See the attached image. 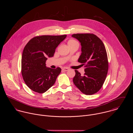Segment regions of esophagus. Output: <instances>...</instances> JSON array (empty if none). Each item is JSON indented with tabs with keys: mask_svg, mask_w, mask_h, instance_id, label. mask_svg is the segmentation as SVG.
Wrapping results in <instances>:
<instances>
[{
	"mask_svg": "<svg viewBox=\"0 0 133 133\" xmlns=\"http://www.w3.org/2000/svg\"><path fill=\"white\" fill-rule=\"evenodd\" d=\"M62 70L63 71H64V72H66V71H68L69 70V69L68 68H63L62 69Z\"/></svg>",
	"mask_w": 133,
	"mask_h": 133,
	"instance_id": "obj_1",
	"label": "esophagus"
}]
</instances>
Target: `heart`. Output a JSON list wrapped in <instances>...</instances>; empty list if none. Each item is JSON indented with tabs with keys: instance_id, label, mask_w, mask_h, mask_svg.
<instances>
[{
	"instance_id": "heart-1",
	"label": "heart",
	"mask_w": 133,
	"mask_h": 133,
	"mask_svg": "<svg viewBox=\"0 0 133 133\" xmlns=\"http://www.w3.org/2000/svg\"><path fill=\"white\" fill-rule=\"evenodd\" d=\"M68 44L70 48H71V47H72V46H73L75 45L78 44V43L76 40H74V39H70L68 41Z\"/></svg>"
}]
</instances>
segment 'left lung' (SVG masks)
Masks as SVG:
<instances>
[{"label": "left lung", "mask_w": 133, "mask_h": 133, "mask_svg": "<svg viewBox=\"0 0 133 133\" xmlns=\"http://www.w3.org/2000/svg\"><path fill=\"white\" fill-rule=\"evenodd\" d=\"M72 36L81 43L82 53L78 61L85 67L83 75L75 70L73 82L85 95L94 94L102 88L108 72L109 62L105 46L94 34H74Z\"/></svg>", "instance_id": "8db88e82"}]
</instances>
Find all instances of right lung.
Returning a JSON list of instances; mask_svg holds the SVG:
<instances>
[{
  "mask_svg": "<svg viewBox=\"0 0 133 133\" xmlns=\"http://www.w3.org/2000/svg\"><path fill=\"white\" fill-rule=\"evenodd\" d=\"M66 37V35L37 36L24 46L21 74L26 85L34 92L43 93L54 84L61 69L46 68L45 61L47 57L54 56L56 48Z\"/></svg>",
  "mask_w": 133,
  "mask_h": 133,
  "instance_id": "obj_1",
  "label": "right lung"
}]
</instances>
